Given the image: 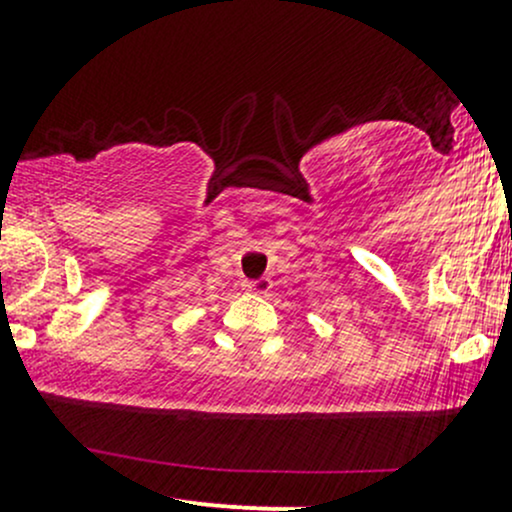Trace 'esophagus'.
<instances>
[{
    "label": "esophagus",
    "mask_w": 512,
    "mask_h": 512,
    "mask_svg": "<svg viewBox=\"0 0 512 512\" xmlns=\"http://www.w3.org/2000/svg\"><path fill=\"white\" fill-rule=\"evenodd\" d=\"M245 292L250 294H267L272 289V282L267 280V277H262V280H252V282H245Z\"/></svg>",
    "instance_id": "obj_1"
}]
</instances>
